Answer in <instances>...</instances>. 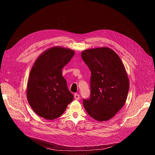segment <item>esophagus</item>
<instances>
[{"label":"esophagus","instance_id":"obj_1","mask_svg":"<svg viewBox=\"0 0 155 155\" xmlns=\"http://www.w3.org/2000/svg\"><path fill=\"white\" fill-rule=\"evenodd\" d=\"M74 97H75V99H76V100H79L80 99V95L79 94H74Z\"/></svg>","mask_w":155,"mask_h":155}]
</instances>
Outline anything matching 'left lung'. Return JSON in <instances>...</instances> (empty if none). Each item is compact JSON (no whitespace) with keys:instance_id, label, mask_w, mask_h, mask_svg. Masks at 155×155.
<instances>
[{"instance_id":"obj_1","label":"left lung","mask_w":155,"mask_h":155,"mask_svg":"<svg viewBox=\"0 0 155 155\" xmlns=\"http://www.w3.org/2000/svg\"><path fill=\"white\" fill-rule=\"evenodd\" d=\"M81 58L91 72L90 96L83 99L84 107L93 118L108 120L127 98L129 83L124 66L118 54L107 47L84 50Z\"/></svg>"}]
</instances>
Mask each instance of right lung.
Listing matches in <instances>:
<instances>
[{
  "label": "right lung",
  "instance_id": "1",
  "mask_svg": "<svg viewBox=\"0 0 155 155\" xmlns=\"http://www.w3.org/2000/svg\"><path fill=\"white\" fill-rule=\"evenodd\" d=\"M74 51L53 47L42 53L31 71L27 87L30 106L40 117L54 120L60 117L74 99L62 69L73 58Z\"/></svg>",
  "mask_w": 155,
  "mask_h": 155
}]
</instances>
